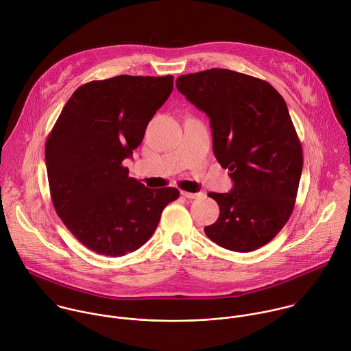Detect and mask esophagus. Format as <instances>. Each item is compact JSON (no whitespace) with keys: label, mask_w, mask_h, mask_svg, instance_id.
<instances>
[{"label":"esophagus","mask_w":351,"mask_h":351,"mask_svg":"<svg viewBox=\"0 0 351 351\" xmlns=\"http://www.w3.org/2000/svg\"><path fill=\"white\" fill-rule=\"evenodd\" d=\"M182 195L184 198H189V199H195V198H199L202 194L201 193H189V191H182Z\"/></svg>","instance_id":"1"}]
</instances>
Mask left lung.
I'll return each instance as SVG.
<instances>
[{
  "label": "left lung",
  "instance_id": "left-lung-1",
  "mask_svg": "<svg viewBox=\"0 0 351 351\" xmlns=\"http://www.w3.org/2000/svg\"><path fill=\"white\" fill-rule=\"evenodd\" d=\"M176 87L210 119L213 153L234 180L230 193L208 194L220 216L206 237L232 252L260 249L289 221L304 165L283 97L267 80L219 68L180 75Z\"/></svg>",
  "mask_w": 351,
  "mask_h": 351
}]
</instances>
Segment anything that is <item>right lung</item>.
<instances>
[{"instance_id": "obj_1", "label": "right lung", "mask_w": 351, "mask_h": 351, "mask_svg": "<svg viewBox=\"0 0 351 351\" xmlns=\"http://www.w3.org/2000/svg\"><path fill=\"white\" fill-rule=\"evenodd\" d=\"M173 88V76L119 75L75 90L46 145L45 160L56 213L97 254L121 257L145 245L173 187L147 189L123 165Z\"/></svg>"}]
</instances>
